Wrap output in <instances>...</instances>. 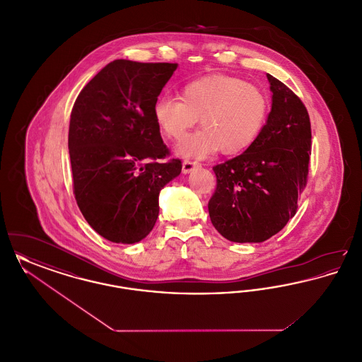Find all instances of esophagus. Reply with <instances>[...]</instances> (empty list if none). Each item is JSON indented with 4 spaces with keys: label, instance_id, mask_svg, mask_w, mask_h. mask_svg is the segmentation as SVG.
Here are the masks:
<instances>
[{
    "label": "esophagus",
    "instance_id": "34e87169",
    "mask_svg": "<svg viewBox=\"0 0 362 362\" xmlns=\"http://www.w3.org/2000/svg\"><path fill=\"white\" fill-rule=\"evenodd\" d=\"M199 167H201V164H199V163H197V161H189V160H186V161H183V167H182V171H183V173H189L191 171H194V170L199 168Z\"/></svg>",
    "mask_w": 362,
    "mask_h": 362
}]
</instances>
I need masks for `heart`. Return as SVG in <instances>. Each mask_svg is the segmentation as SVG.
Returning a JSON list of instances; mask_svg holds the SVG:
<instances>
[{"mask_svg":"<svg viewBox=\"0 0 362 362\" xmlns=\"http://www.w3.org/2000/svg\"><path fill=\"white\" fill-rule=\"evenodd\" d=\"M180 99L160 96L152 108L158 130L180 142L199 119L202 130L177 148L186 158H206L221 151L240 155L263 132L270 114L269 95L240 78L213 74L182 88Z\"/></svg>","mask_w":362,"mask_h":362,"instance_id":"b5f03b06","label":"heart"}]
</instances>
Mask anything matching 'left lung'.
I'll list each match as a JSON object with an SVG mask.
<instances>
[{"instance_id":"8db88e82","label":"left lung","mask_w":362,"mask_h":362,"mask_svg":"<svg viewBox=\"0 0 362 362\" xmlns=\"http://www.w3.org/2000/svg\"><path fill=\"white\" fill-rule=\"evenodd\" d=\"M272 111L255 144L213 167L217 187L209 201L213 226L235 243H262L297 211L310 155L308 111L292 90L267 74Z\"/></svg>"}]
</instances>
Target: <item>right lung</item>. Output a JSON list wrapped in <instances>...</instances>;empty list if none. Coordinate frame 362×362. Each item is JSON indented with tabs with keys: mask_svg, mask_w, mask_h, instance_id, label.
I'll use <instances>...</instances> for the list:
<instances>
[{
	"mask_svg": "<svg viewBox=\"0 0 362 362\" xmlns=\"http://www.w3.org/2000/svg\"><path fill=\"white\" fill-rule=\"evenodd\" d=\"M177 64L115 59L80 92L69 124L73 189L88 224L104 239L134 244L158 217V194L182 173L153 118Z\"/></svg>",
	"mask_w": 362,
	"mask_h": 362,
	"instance_id": "right-lung-1",
	"label": "right lung"
}]
</instances>
